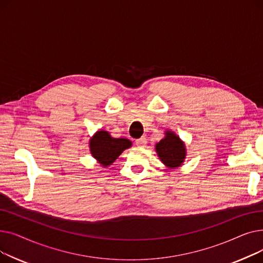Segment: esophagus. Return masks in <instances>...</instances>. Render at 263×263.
I'll return each mask as SVG.
<instances>
[{
  "instance_id": "obj_1",
  "label": "esophagus",
  "mask_w": 263,
  "mask_h": 263,
  "mask_svg": "<svg viewBox=\"0 0 263 263\" xmlns=\"http://www.w3.org/2000/svg\"><path fill=\"white\" fill-rule=\"evenodd\" d=\"M135 144H136L137 146H140V147H144V146L147 144V139H146L145 136H142L141 139L135 141Z\"/></svg>"
}]
</instances>
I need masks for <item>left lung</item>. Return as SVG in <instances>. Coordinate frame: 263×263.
I'll return each mask as SVG.
<instances>
[{
  "instance_id": "8db88e82",
  "label": "left lung",
  "mask_w": 263,
  "mask_h": 263,
  "mask_svg": "<svg viewBox=\"0 0 263 263\" xmlns=\"http://www.w3.org/2000/svg\"><path fill=\"white\" fill-rule=\"evenodd\" d=\"M156 150L161 161L168 167L180 166L185 158L184 144L171 131L157 144Z\"/></svg>"
}]
</instances>
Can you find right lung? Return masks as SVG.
<instances>
[{
    "label": "right lung",
    "instance_id": "add662e5",
    "mask_svg": "<svg viewBox=\"0 0 263 263\" xmlns=\"http://www.w3.org/2000/svg\"><path fill=\"white\" fill-rule=\"evenodd\" d=\"M91 155L103 167L112 164L124 149L131 147L126 139H113L106 131H98L89 142Z\"/></svg>",
    "mask_w": 263,
    "mask_h": 263
}]
</instances>
